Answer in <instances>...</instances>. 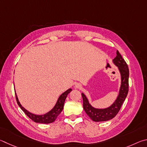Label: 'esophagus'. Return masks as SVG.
I'll return each mask as SVG.
<instances>
[{"label":"esophagus","mask_w":147,"mask_h":147,"mask_svg":"<svg viewBox=\"0 0 147 147\" xmlns=\"http://www.w3.org/2000/svg\"><path fill=\"white\" fill-rule=\"evenodd\" d=\"M76 87L77 88H79L81 87V84H77L76 85Z\"/></svg>","instance_id":"obj_1"}]
</instances>
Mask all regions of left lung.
<instances>
[{"label":"left lung","mask_w":147,"mask_h":147,"mask_svg":"<svg viewBox=\"0 0 147 147\" xmlns=\"http://www.w3.org/2000/svg\"><path fill=\"white\" fill-rule=\"evenodd\" d=\"M113 62L119 68L121 76V84L119 90V96L117 99L111 106L105 109H97L92 107L87 99L86 97L82 93L83 100V109L86 114L94 121H106L112 119L116 115L121 109L123 102L125 101L128 92V78H129V69L127 63L118 51L117 56L113 59Z\"/></svg>","instance_id":"left-lung-1"}]
</instances>
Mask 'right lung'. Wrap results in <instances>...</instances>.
Wrapping results in <instances>:
<instances>
[{"instance_id": "add662e5", "label": "right lung", "mask_w": 147, "mask_h": 147, "mask_svg": "<svg viewBox=\"0 0 147 147\" xmlns=\"http://www.w3.org/2000/svg\"><path fill=\"white\" fill-rule=\"evenodd\" d=\"M71 91V89L69 88L68 90L64 92L63 94L61 95V96L59 97L58 101L57 102L55 107L53 108V109L48 113H46L45 115H35L32 114L30 112H28V110H26L24 107H22V105L18 100L17 96L16 94H15V96H16V100L17 102V104L20 107V109L22 110V111L25 113V114L27 116L30 118L35 123H45V124H48V123H53L55 121L58 115L61 114L62 110L63 109L64 101L66 98L68 94Z\"/></svg>"}]
</instances>
